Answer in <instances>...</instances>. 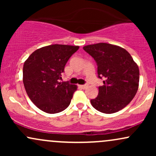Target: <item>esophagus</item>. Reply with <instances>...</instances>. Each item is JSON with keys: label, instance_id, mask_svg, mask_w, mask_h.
<instances>
[{"label": "esophagus", "instance_id": "obj_1", "mask_svg": "<svg viewBox=\"0 0 156 156\" xmlns=\"http://www.w3.org/2000/svg\"><path fill=\"white\" fill-rule=\"evenodd\" d=\"M80 87H81L82 89H86L87 87V84H84V85H80Z\"/></svg>", "mask_w": 156, "mask_h": 156}]
</instances>
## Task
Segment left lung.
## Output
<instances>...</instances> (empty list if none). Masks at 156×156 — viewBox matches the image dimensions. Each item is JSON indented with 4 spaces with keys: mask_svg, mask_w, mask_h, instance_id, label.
Returning a JSON list of instances; mask_svg holds the SVG:
<instances>
[{
    "mask_svg": "<svg viewBox=\"0 0 156 156\" xmlns=\"http://www.w3.org/2000/svg\"><path fill=\"white\" fill-rule=\"evenodd\" d=\"M98 64V78H103L98 95L91 100L96 110L113 114L124 108L133 99L139 83V69L124 48L114 44L97 43L83 48Z\"/></svg>",
    "mask_w": 156,
    "mask_h": 156,
    "instance_id": "left-lung-1",
    "label": "left lung"
}]
</instances>
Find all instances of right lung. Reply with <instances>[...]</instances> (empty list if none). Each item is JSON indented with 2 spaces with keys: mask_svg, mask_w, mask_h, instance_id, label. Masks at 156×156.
<instances>
[{
  "mask_svg": "<svg viewBox=\"0 0 156 156\" xmlns=\"http://www.w3.org/2000/svg\"><path fill=\"white\" fill-rule=\"evenodd\" d=\"M79 46L51 44L36 50L24 62L23 81L27 94L37 108L56 114L70 104L77 86L58 82L64 67Z\"/></svg>",
  "mask_w": 156,
  "mask_h": 156,
  "instance_id": "right-lung-1",
  "label": "right lung"
}]
</instances>
